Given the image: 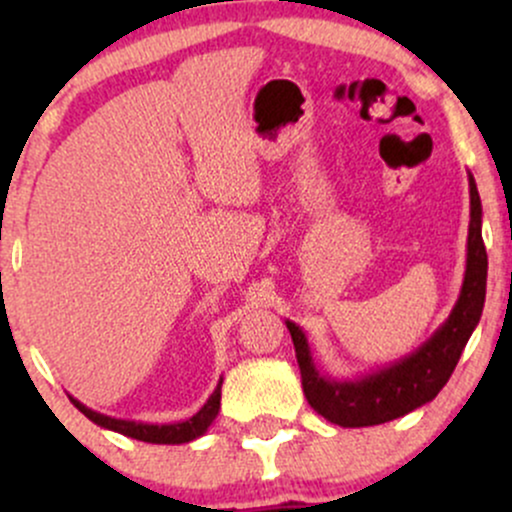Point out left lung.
Segmentation results:
<instances>
[{
	"instance_id": "8db88e82",
	"label": "left lung",
	"mask_w": 512,
	"mask_h": 512,
	"mask_svg": "<svg viewBox=\"0 0 512 512\" xmlns=\"http://www.w3.org/2000/svg\"><path fill=\"white\" fill-rule=\"evenodd\" d=\"M486 269H489V260H486L484 238H481V199L477 182L469 175L467 269H464L460 298L448 320L414 354L363 378L334 380L317 370L301 327L286 320L293 346H296L303 392L310 407L332 424L361 428L399 419L419 409L421 404L431 402L450 380L462 349L472 337L474 327L479 325L486 298Z\"/></svg>"
}]
</instances>
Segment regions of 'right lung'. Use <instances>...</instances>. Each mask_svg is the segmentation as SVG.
<instances>
[{"mask_svg":"<svg viewBox=\"0 0 512 512\" xmlns=\"http://www.w3.org/2000/svg\"><path fill=\"white\" fill-rule=\"evenodd\" d=\"M221 383L216 385L214 395L207 399L202 409L197 411L195 416H190L187 421H180V424H142V421H125V419H113V416L98 414V411L88 409L86 404H81L79 399L72 397V404L86 419H91L93 424H98L101 428H108V431H117L127 438H137L144 440V443H158V445H180V443H190L199 436L207 433V428L211 426V421L216 419L221 409Z\"/></svg>","mask_w":512,"mask_h":512,"instance_id":"obj_1","label":"right lung"}]
</instances>
